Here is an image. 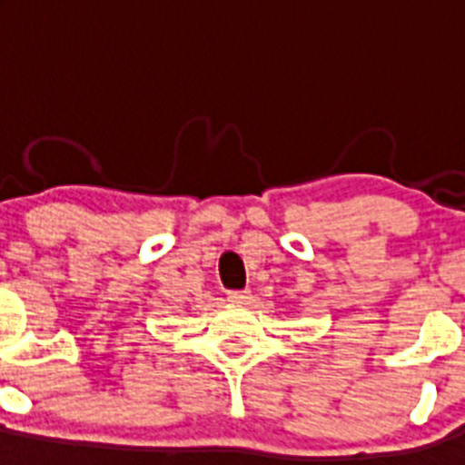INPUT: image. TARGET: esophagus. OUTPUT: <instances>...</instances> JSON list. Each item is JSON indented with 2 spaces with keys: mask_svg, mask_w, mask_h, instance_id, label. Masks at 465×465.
I'll list each match as a JSON object with an SVG mask.
<instances>
[{
  "mask_svg": "<svg viewBox=\"0 0 465 465\" xmlns=\"http://www.w3.org/2000/svg\"><path fill=\"white\" fill-rule=\"evenodd\" d=\"M249 298H252V293H249V291H228L230 302H246Z\"/></svg>",
  "mask_w": 465,
  "mask_h": 465,
  "instance_id": "esophagus-1",
  "label": "esophagus"
}]
</instances>
